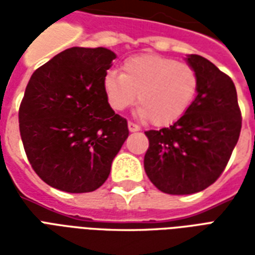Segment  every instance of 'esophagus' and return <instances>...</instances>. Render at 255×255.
Segmentation results:
<instances>
[{
	"label": "esophagus",
	"instance_id": "1",
	"mask_svg": "<svg viewBox=\"0 0 255 255\" xmlns=\"http://www.w3.org/2000/svg\"><path fill=\"white\" fill-rule=\"evenodd\" d=\"M128 129H129L131 132H136V131H139V129H140V127H139L138 124H135V123L128 122Z\"/></svg>",
	"mask_w": 255,
	"mask_h": 255
}]
</instances>
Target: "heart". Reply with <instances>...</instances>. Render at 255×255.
<instances>
[{"instance_id": "heart-1", "label": "heart", "mask_w": 255, "mask_h": 255, "mask_svg": "<svg viewBox=\"0 0 255 255\" xmlns=\"http://www.w3.org/2000/svg\"><path fill=\"white\" fill-rule=\"evenodd\" d=\"M102 86L113 111L127 109L138 94L139 116L161 127L187 112L197 95L198 73L190 64L146 53L127 58L122 75L106 73Z\"/></svg>"}]
</instances>
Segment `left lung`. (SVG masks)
Masks as SVG:
<instances>
[{"label":"left lung","mask_w":255,"mask_h":255,"mask_svg":"<svg viewBox=\"0 0 255 255\" xmlns=\"http://www.w3.org/2000/svg\"><path fill=\"white\" fill-rule=\"evenodd\" d=\"M187 63L198 73V95L176 123L144 135V171L160 191L187 195L212 186L224 172L238 143L242 113L235 84L198 54Z\"/></svg>","instance_id":"left-lung-1"}]
</instances>
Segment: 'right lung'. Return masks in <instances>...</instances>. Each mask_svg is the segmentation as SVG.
I'll return each instance as SVG.
<instances>
[{
    "mask_svg": "<svg viewBox=\"0 0 255 255\" xmlns=\"http://www.w3.org/2000/svg\"><path fill=\"white\" fill-rule=\"evenodd\" d=\"M116 54L71 47L32 73L19 108L20 136L32 169L65 192L100 188L128 138L127 120L104 93Z\"/></svg>",
    "mask_w": 255,
    "mask_h": 255,
    "instance_id": "right-lung-1",
    "label": "right lung"
}]
</instances>
